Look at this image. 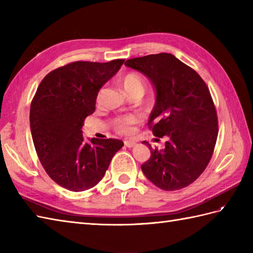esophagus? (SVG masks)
I'll list each match as a JSON object with an SVG mask.
<instances>
[{
  "label": "esophagus",
  "instance_id": "obj_1",
  "mask_svg": "<svg viewBox=\"0 0 253 253\" xmlns=\"http://www.w3.org/2000/svg\"><path fill=\"white\" fill-rule=\"evenodd\" d=\"M124 143H125V146L127 147V148H132V147H135L136 146V141H132V140H125L124 141Z\"/></svg>",
  "mask_w": 253,
  "mask_h": 253
}]
</instances>
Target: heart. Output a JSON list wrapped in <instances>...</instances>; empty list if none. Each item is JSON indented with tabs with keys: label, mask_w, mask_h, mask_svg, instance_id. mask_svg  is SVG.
Returning <instances> with one entry per match:
<instances>
[{
	"label": "heart",
	"mask_w": 253,
	"mask_h": 253,
	"mask_svg": "<svg viewBox=\"0 0 253 253\" xmlns=\"http://www.w3.org/2000/svg\"><path fill=\"white\" fill-rule=\"evenodd\" d=\"M122 88L130 96L133 94L143 95L146 91V82L137 73H127L120 79ZM139 122L137 115H126L118 117L114 122V128L120 133H129L132 130V126Z\"/></svg>",
	"instance_id": "b5f03b06"
}]
</instances>
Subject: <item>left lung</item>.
Listing matches in <instances>:
<instances>
[{
    "label": "left lung",
    "instance_id": "1",
    "mask_svg": "<svg viewBox=\"0 0 253 253\" xmlns=\"http://www.w3.org/2000/svg\"><path fill=\"white\" fill-rule=\"evenodd\" d=\"M125 65L151 80L157 101L149 128L158 138H166L163 150L152 149L141 165L147 178L166 191L192 184L211 160L215 148L218 122L207 84L186 64L169 53L127 60Z\"/></svg>",
    "mask_w": 253,
    "mask_h": 253
}]
</instances>
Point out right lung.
Masks as SVG:
<instances>
[{"instance_id":"add662e5","label":"right lung","mask_w":253,"mask_h":253,"mask_svg":"<svg viewBox=\"0 0 253 253\" xmlns=\"http://www.w3.org/2000/svg\"><path fill=\"white\" fill-rule=\"evenodd\" d=\"M125 60L107 63L78 61L49 73L30 105V129L36 151L46 174L57 185L79 192L103 178L118 139L83 137L84 118L95 111L99 90L120 71Z\"/></svg>"}]
</instances>
